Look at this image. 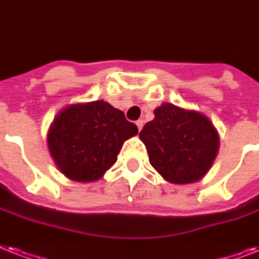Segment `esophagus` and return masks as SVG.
Here are the masks:
<instances>
[{
	"label": "esophagus",
	"mask_w": 259,
	"mask_h": 259,
	"mask_svg": "<svg viewBox=\"0 0 259 259\" xmlns=\"http://www.w3.org/2000/svg\"><path fill=\"white\" fill-rule=\"evenodd\" d=\"M136 125H137V127H138V130H140V132H141V129H142V126H144V121H142V119H138V121H137V122H136Z\"/></svg>",
	"instance_id": "esophagus-1"
}]
</instances>
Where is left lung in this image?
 I'll return each instance as SVG.
<instances>
[{"mask_svg":"<svg viewBox=\"0 0 259 259\" xmlns=\"http://www.w3.org/2000/svg\"><path fill=\"white\" fill-rule=\"evenodd\" d=\"M149 162L170 184H194L205 177L220 149L215 126L201 111L165 102L140 133Z\"/></svg>","mask_w":259,"mask_h":259,"instance_id":"left-lung-1","label":"left lung"}]
</instances>
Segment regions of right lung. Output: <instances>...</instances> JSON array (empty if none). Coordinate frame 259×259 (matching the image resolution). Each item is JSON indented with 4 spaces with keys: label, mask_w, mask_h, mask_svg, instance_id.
<instances>
[{
    "label": "right lung",
    "mask_w": 259,
    "mask_h": 259,
    "mask_svg": "<svg viewBox=\"0 0 259 259\" xmlns=\"http://www.w3.org/2000/svg\"><path fill=\"white\" fill-rule=\"evenodd\" d=\"M137 133V126L106 101L78 102L57 113L48 132V148L65 177L94 182L114 165L123 142Z\"/></svg>",
    "instance_id": "right-lung-1"
}]
</instances>
